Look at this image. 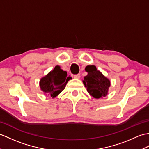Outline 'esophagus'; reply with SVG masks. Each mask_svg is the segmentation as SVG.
Returning <instances> with one entry per match:
<instances>
[{
    "instance_id": "esophagus-1",
    "label": "esophagus",
    "mask_w": 149,
    "mask_h": 149,
    "mask_svg": "<svg viewBox=\"0 0 149 149\" xmlns=\"http://www.w3.org/2000/svg\"><path fill=\"white\" fill-rule=\"evenodd\" d=\"M74 77L75 78V79H79L81 77V74H76V75H74Z\"/></svg>"
}]
</instances>
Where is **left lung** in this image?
<instances>
[{
  "label": "left lung",
  "instance_id": "1",
  "mask_svg": "<svg viewBox=\"0 0 149 149\" xmlns=\"http://www.w3.org/2000/svg\"><path fill=\"white\" fill-rule=\"evenodd\" d=\"M85 70L88 74L84 77L83 82L87 88L88 92L95 98L104 97L108 93L110 81L97 70L94 65L87 66Z\"/></svg>",
  "mask_w": 149,
  "mask_h": 149
}]
</instances>
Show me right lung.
Masks as SVG:
<instances>
[{"label":"right lung","instance_id":"obj_1","mask_svg":"<svg viewBox=\"0 0 149 149\" xmlns=\"http://www.w3.org/2000/svg\"><path fill=\"white\" fill-rule=\"evenodd\" d=\"M71 79L67 77V72L61 70L59 66H56L53 70L40 81L41 90L53 98L63 90L67 82Z\"/></svg>","mask_w":149,"mask_h":149}]
</instances>
